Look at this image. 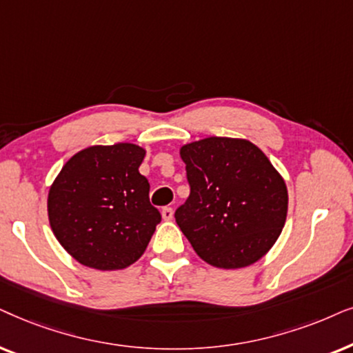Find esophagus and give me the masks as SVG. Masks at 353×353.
<instances>
[{"label":"esophagus","mask_w":353,"mask_h":353,"mask_svg":"<svg viewBox=\"0 0 353 353\" xmlns=\"http://www.w3.org/2000/svg\"><path fill=\"white\" fill-rule=\"evenodd\" d=\"M161 216H163L164 221H171L172 216H174L172 208H169V206H164V208L161 210Z\"/></svg>","instance_id":"34e87169"}]
</instances>
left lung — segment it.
Here are the masks:
<instances>
[{
  "mask_svg": "<svg viewBox=\"0 0 353 353\" xmlns=\"http://www.w3.org/2000/svg\"><path fill=\"white\" fill-rule=\"evenodd\" d=\"M190 195L176 223L201 260L237 270L274 245L288 216V187L256 145L208 137L181 148Z\"/></svg>",
  "mask_w": 353,
  "mask_h": 353,
  "instance_id": "obj_1",
  "label": "left lung"
}]
</instances>
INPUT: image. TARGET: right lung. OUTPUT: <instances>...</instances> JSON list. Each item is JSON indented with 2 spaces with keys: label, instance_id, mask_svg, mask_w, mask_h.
Listing matches in <instances>:
<instances>
[{
  "label": "right lung",
  "instance_id": "obj_1",
  "mask_svg": "<svg viewBox=\"0 0 353 353\" xmlns=\"http://www.w3.org/2000/svg\"><path fill=\"white\" fill-rule=\"evenodd\" d=\"M143 158L134 143L93 145L75 153L50 187V225L81 265L124 270L143 255L161 221L139 172Z\"/></svg>",
  "mask_w": 353,
  "mask_h": 353
}]
</instances>
